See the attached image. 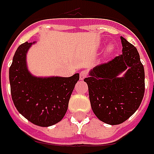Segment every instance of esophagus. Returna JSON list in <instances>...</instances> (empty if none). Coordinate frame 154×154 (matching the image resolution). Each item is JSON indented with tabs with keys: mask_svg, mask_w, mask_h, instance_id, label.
<instances>
[{
	"mask_svg": "<svg viewBox=\"0 0 154 154\" xmlns=\"http://www.w3.org/2000/svg\"><path fill=\"white\" fill-rule=\"evenodd\" d=\"M86 76H87V72L86 71H84L83 70L82 72H80V80H84V78H86Z\"/></svg>",
	"mask_w": 154,
	"mask_h": 154,
	"instance_id": "1",
	"label": "esophagus"
}]
</instances>
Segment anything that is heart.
<instances>
[{
	"mask_svg": "<svg viewBox=\"0 0 154 154\" xmlns=\"http://www.w3.org/2000/svg\"><path fill=\"white\" fill-rule=\"evenodd\" d=\"M111 51H112V47H111V46H109L108 49H107V53H109Z\"/></svg>",
	"mask_w": 154,
	"mask_h": 154,
	"instance_id": "heart-1",
	"label": "heart"
}]
</instances>
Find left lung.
Listing matches in <instances>:
<instances>
[{
	"instance_id": "8db88e82",
	"label": "left lung",
	"mask_w": 154,
	"mask_h": 154,
	"mask_svg": "<svg viewBox=\"0 0 154 154\" xmlns=\"http://www.w3.org/2000/svg\"><path fill=\"white\" fill-rule=\"evenodd\" d=\"M122 54L94 67L84 79L93 112L109 125L124 122L135 113L144 94V69L137 49L121 36ZM126 71L123 77H118Z\"/></svg>"
}]
</instances>
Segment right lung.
Returning <instances> with one entry per match:
<instances>
[{
	"mask_svg": "<svg viewBox=\"0 0 154 154\" xmlns=\"http://www.w3.org/2000/svg\"><path fill=\"white\" fill-rule=\"evenodd\" d=\"M33 43L20 45L14 55L9 71L10 91L19 113L32 123L45 127L58 123L64 117L79 73L69 77L32 75L26 56Z\"/></svg>",
	"mask_w": 154,
	"mask_h": 154,
	"instance_id": "obj_1",
	"label": "right lung"
}]
</instances>
